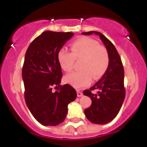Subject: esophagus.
Segmentation results:
<instances>
[{
  "mask_svg": "<svg viewBox=\"0 0 147 147\" xmlns=\"http://www.w3.org/2000/svg\"><path fill=\"white\" fill-rule=\"evenodd\" d=\"M77 94H78V97H82V96L83 95L82 92L80 91H77Z\"/></svg>",
  "mask_w": 147,
  "mask_h": 147,
  "instance_id": "1",
  "label": "esophagus"
}]
</instances>
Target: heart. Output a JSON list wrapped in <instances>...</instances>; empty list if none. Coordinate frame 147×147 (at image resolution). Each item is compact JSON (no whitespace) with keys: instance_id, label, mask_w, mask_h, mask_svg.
Returning a JSON list of instances; mask_svg holds the SVG:
<instances>
[{"instance_id":"heart-1","label":"heart","mask_w":147,"mask_h":147,"mask_svg":"<svg viewBox=\"0 0 147 147\" xmlns=\"http://www.w3.org/2000/svg\"><path fill=\"white\" fill-rule=\"evenodd\" d=\"M72 52L61 48L57 53V60L65 72L72 70L75 60L82 59L80 64L81 70L66 75L65 81L75 88L90 84L92 80H98L107 72L109 57L107 49L97 41L82 37L74 41L71 45Z\"/></svg>"}]
</instances>
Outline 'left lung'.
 Here are the masks:
<instances>
[{"mask_svg":"<svg viewBox=\"0 0 147 147\" xmlns=\"http://www.w3.org/2000/svg\"><path fill=\"white\" fill-rule=\"evenodd\" d=\"M92 33L99 35L106 47L109 54V64L101 79L90 90L83 92L84 95L88 96L92 100L91 106L84 110V115L94 124H105L116 117L125 98L124 71L117 50L105 35L97 31H90L82 34L90 35ZM94 89L98 90L97 94L94 95L91 92Z\"/></svg>","mask_w":147,"mask_h":147,"instance_id":"1","label":"left lung"}]
</instances>
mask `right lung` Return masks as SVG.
Segmentation results:
<instances>
[{
  "label": "right lung",
  "mask_w": 147,
  "mask_h": 147,
  "mask_svg": "<svg viewBox=\"0 0 147 147\" xmlns=\"http://www.w3.org/2000/svg\"><path fill=\"white\" fill-rule=\"evenodd\" d=\"M73 32L47 30L37 37L26 51L22 69L25 100L32 116L44 126H56L64 121L67 105L76 99L69 84L60 85L62 69L57 53ZM58 90L53 92V88Z\"/></svg>",
  "instance_id": "right-lung-1"
}]
</instances>
